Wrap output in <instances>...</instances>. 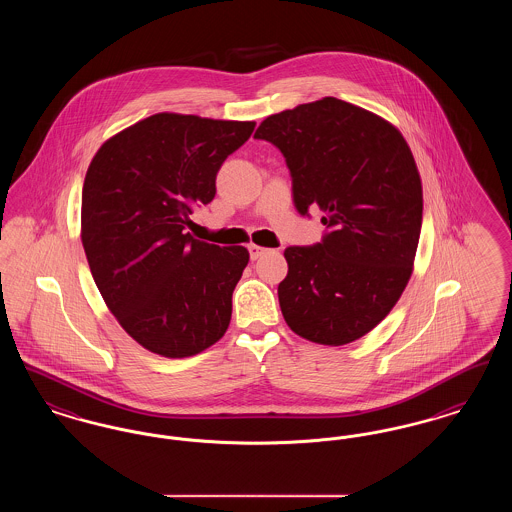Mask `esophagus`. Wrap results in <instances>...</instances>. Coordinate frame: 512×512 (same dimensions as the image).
Listing matches in <instances>:
<instances>
[{
	"label": "esophagus",
	"instance_id": "obj_1",
	"mask_svg": "<svg viewBox=\"0 0 512 512\" xmlns=\"http://www.w3.org/2000/svg\"><path fill=\"white\" fill-rule=\"evenodd\" d=\"M247 249H249V257H251V261H257L267 249L265 247H261V245L249 244L247 245Z\"/></svg>",
	"mask_w": 512,
	"mask_h": 512
}]
</instances>
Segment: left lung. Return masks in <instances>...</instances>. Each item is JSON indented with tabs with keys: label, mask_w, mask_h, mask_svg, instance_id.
<instances>
[{
	"label": "left lung",
	"mask_w": 512,
	"mask_h": 512,
	"mask_svg": "<svg viewBox=\"0 0 512 512\" xmlns=\"http://www.w3.org/2000/svg\"><path fill=\"white\" fill-rule=\"evenodd\" d=\"M278 147L301 215L324 211L320 244L284 251V320L305 340L345 345L388 317L411 274L422 226V182L411 147L382 117L336 98L259 124Z\"/></svg>",
	"instance_id": "1"
}]
</instances>
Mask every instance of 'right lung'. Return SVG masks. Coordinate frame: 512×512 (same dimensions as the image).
I'll return each instance as SVG.
<instances>
[{
  "label": "right lung",
  "mask_w": 512,
  "mask_h": 512,
  "mask_svg": "<svg viewBox=\"0 0 512 512\" xmlns=\"http://www.w3.org/2000/svg\"><path fill=\"white\" fill-rule=\"evenodd\" d=\"M253 121L157 113L109 138L82 188V245L99 293L130 338L182 359L224 336L249 251L186 230Z\"/></svg>",
  "instance_id": "right-lung-1"
}]
</instances>
